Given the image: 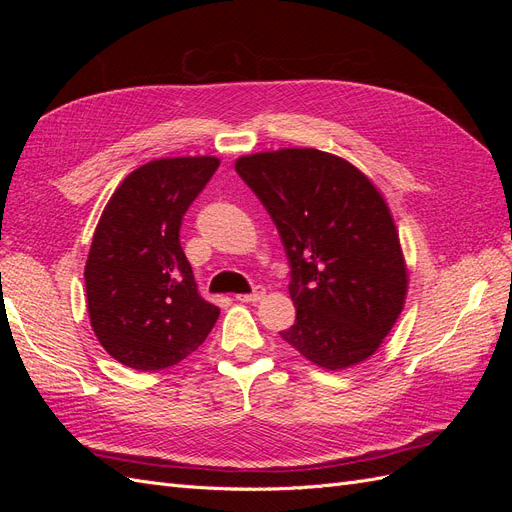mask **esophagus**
<instances>
[{
  "mask_svg": "<svg viewBox=\"0 0 512 512\" xmlns=\"http://www.w3.org/2000/svg\"><path fill=\"white\" fill-rule=\"evenodd\" d=\"M260 299H265V288L262 286H256L252 292H247V294H237V301H241V303H256Z\"/></svg>",
  "mask_w": 512,
  "mask_h": 512,
  "instance_id": "obj_1",
  "label": "esophagus"
}]
</instances>
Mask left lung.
Returning <instances> with one entry per match:
<instances>
[{
	"label": "left lung",
	"mask_w": 512,
	"mask_h": 512,
	"mask_svg": "<svg viewBox=\"0 0 512 512\" xmlns=\"http://www.w3.org/2000/svg\"><path fill=\"white\" fill-rule=\"evenodd\" d=\"M235 168L269 211L290 260L297 318L282 339L331 371L369 359L408 292L397 228L376 185L318 149L254 153Z\"/></svg>",
	"instance_id": "left-lung-1"
}]
</instances>
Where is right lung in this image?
Returning a JSON list of instances; mask_svg holds the SVG:
<instances>
[{
  "label": "right lung",
  "mask_w": 512,
  "mask_h": 512,
  "mask_svg": "<svg viewBox=\"0 0 512 512\" xmlns=\"http://www.w3.org/2000/svg\"><path fill=\"white\" fill-rule=\"evenodd\" d=\"M218 166L211 156L147 162L102 211L85 265L87 309L102 348L126 367L177 365L220 316L198 294L179 241L185 211Z\"/></svg>",
  "instance_id": "add662e5"
}]
</instances>
